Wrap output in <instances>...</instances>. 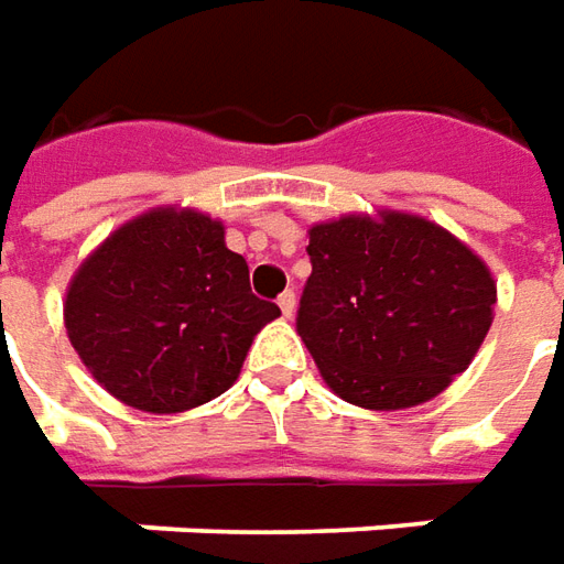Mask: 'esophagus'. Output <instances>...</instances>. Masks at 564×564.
<instances>
[{
	"mask_svg": "<svg viewBox=\"0 0 564 564\" xmlns=\"http://www.w3.org/2000/svg\"><path fill=\"white\" fill-rule=\"evenodd\" d=\"M294 306H297L294 291H282V294H279V310H282V316H285V319H291V316H294Z\"/></svg>",
	"mask_w": 564,
	"mask_h": 564,
	"instance_id": "1",
	"label": "esophagus"
}]
</instances>
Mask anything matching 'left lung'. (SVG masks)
<instances>
[{
    "mask_svg": "<svg viewBox=\"0 0 564 564\" xmlns=\"http://www.w3.org/2000/svg\"><path fill=\"white\" fill-rule=\"evenodd\" d=\"M297 334L344 402L399 411L467 371L491 328L485 260L426 217L378 212L310 227Z\"/></svg>",
    "mask_w": 564,
    "mask_h": 564,
    "instance_id": "1",
    "label": "left lung"
}]
</instances>
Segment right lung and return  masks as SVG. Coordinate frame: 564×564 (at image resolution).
Masks as SVG:
<instances>
[{
    "label": "right lung",
    "mask_w": 564,
    "mask_h": 564,
    "mask_svg": "<svg viewBox=\"0 0 564 564\" xmlns=\"http://www.w3.org/2000/svg\"><path fill=\"white\" fill-rule=\"evenodd\" d=\"M279 316L248 285L224 224L153 208L110 232L69 279L64 325L91 378L119 402L177 414L242 371L254 334Z\"/></svg>",
    "instance_id": "add662e5"
}]
</instances>
